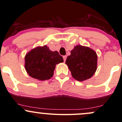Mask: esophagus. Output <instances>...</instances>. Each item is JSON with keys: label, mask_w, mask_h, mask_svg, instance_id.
I'll return each mask as SVG.
<instances>
[{"label": "esophagus", "mask_w": 122, "mask_h": 122, "mask_svg": "<svg viewBox=\"0 0 122 122\" xmlns=\"http://www.w3.org/2000/svg\"><path fill=\"white\" fill-rule=\"evenodd\" d=\"M66 56H63V58H64V62H65V61H66Z\"/></svg>", "instance_id": "esophagus-1"}]
</instances>
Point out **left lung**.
Masks as SVG:
<instances>
[{"label":"left lung","instance_id":"left-lung-1","mask_svg":"<svg viewBox=\"0 0 122 122\" xmlns=\"http://www.w3.org/2000/svg\"><path fill=\"white\" fill-rule=\"evenodd\" d=\"M71 53L65 63L73 77L79 81L92 77L97 69L96 53L88 47L77 45Z\"/></svg>","mask_w":122,"mask_h":122}]
</instances>
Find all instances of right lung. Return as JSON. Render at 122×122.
Segmentation results:
<instances>
[{
    "mask_svg": "<svg viewBox=\"0 0 122 122\" xmlns=\"http://www.w3.org/2000/svg\"><path fill=\"white\" fill-rule=\"evenodd\" d=\"M25 67L29 76L39 80L51 79L56 65L64 62L57 51H52L46 45L35 47L26 54Z\"/></svg>",
    "mask_w": 122,
    "mask_h": 122,
    "instance_id": "1",
    "label": "right lung"
}]
</instances>
